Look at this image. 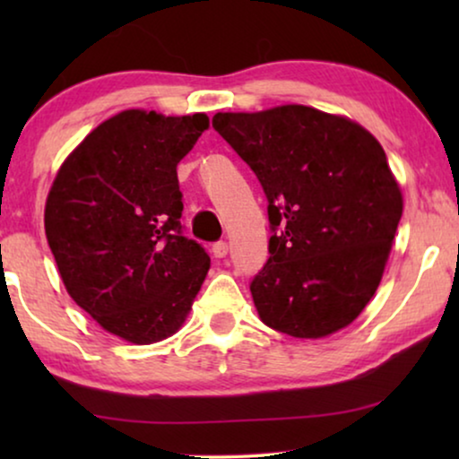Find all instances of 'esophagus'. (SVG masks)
<instances>
[{
  "label": "esophagus",
  "instance_id": "34e87169",
  "mask_svg": "<svg viewBox=\"0 0 459 459\" xmlns=\"http://www.w3.org/2000/svg\"><path fill=\"white\" fill-rule=\"evenodd\" d=\"M211 253H212V256H215V259H223V256L228 255V242H215V244H212Z\"/></svg>",
  "mask_w": 459,
  "mask_h": 459
}]
</instances>
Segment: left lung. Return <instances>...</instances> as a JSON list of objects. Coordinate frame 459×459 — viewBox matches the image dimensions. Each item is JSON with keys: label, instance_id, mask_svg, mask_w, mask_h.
<instances>
[{"label": "left lung", "instance_id": "8db88e82", "mask_svg": "<svg viewBox=\"0 0 459 459\" xmlns=\"http://www.w3.org/2000/svg\"><path fill=\"white\" fill-rule=\"evenodd\" d=\"M212 127L259 178L279 230L250 284L261 322L294 338L347 328L380 284L403 212L380 142L303 104L217 112Z\"/></svg>", "mask_w": 459, "mask_h": 459}]
</instances>
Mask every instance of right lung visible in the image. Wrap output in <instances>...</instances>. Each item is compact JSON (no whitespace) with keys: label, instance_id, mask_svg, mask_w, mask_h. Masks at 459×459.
Here are the masks:
<instances>
[{"label":"right lung","instance_id":"1","mask_svg":"<svg viewBox=\"0 0 459 459\" xmlns=\"http://www.w3.org/2000/svg\"><path fill=\"white\" fill-rule=\"evenodd\" d=\"M204 129V112L123 110L85 135L49 187L43 221L66 292L127 342L175 334L211 267L179 221L178 165Z\"/></svg>","mask_w":459,"mask_h":459}]
</instances>
